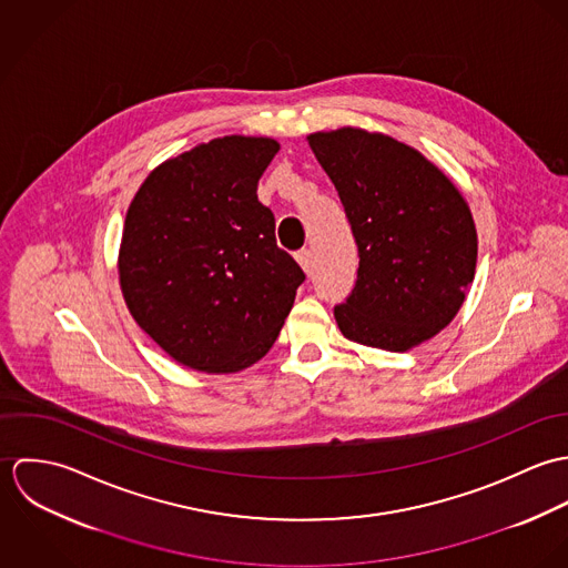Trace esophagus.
Returning <instances> with one entry per match:
<instances>
[{"label":"esophagus","instance_id":"34e87169","mask_svg":"<svg viewBox=\"0 0 568 568\" xmlns=\"http://www.w3.org/2000/svg\"><path fill=\"white\" fill-rule=\"evenodd\" d=\"M297 262H300V266L311 275L313 273V251L311 248H302V251H297Z\"/></svg>","mask_w":568,"mask_h":568}]
</instances>
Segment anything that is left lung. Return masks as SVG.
Masks as SVG:
<instances>
[{
  "instance_id": "obj_1",
  "label": "left lung",
  "mask_w": 568,
  "mask_h": 568,
  "mask_svg": "<svg viewBox=\"0 0 568 568\" xmlns=\"http://www.w3.org/2000/svg\"><path fill=\"white\" fill-rule=\"evenodd\" d=\"M358 244L341 334L406 352L455 320L477 268V227L457 185L419 151L365 129L311 133Z\"/></svg>"
}]
</instances>
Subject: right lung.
I'll list each match as a JSON object with an SVG mask.
<instances>
[{"instance_id": "obj_1", "label": "right lung", "mask_w": 568, "mask_h": 568, "mask_svg": "<svg viewBox=\"0 0 568 568\" xmlns=\"http://www.w3.org/2000/svg\"><path fill=\"white\" fill-rule=\"evenodd\" d=\"M277 151L248 135L196 144L160 163L126 210L118 253L126 308L190 369L234 374L257 363L306 277L257 201Z\"/></svg>"}]
</instances>
